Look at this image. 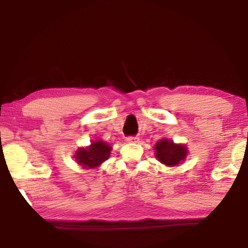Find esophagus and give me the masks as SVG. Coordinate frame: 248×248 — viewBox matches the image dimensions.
<instances>
[{"mask_svg":"<svg viewBox=\"0 0 248 248\" xmlns=\"http://www.w3.org/2000/svg\"><path fill=\"white\" fill-rule=\"evenodd\" d=\"M126 141L128 142V143H138L139 138L138 137H127Z\"/></svg>","mask_w":248,"mask_h":248,"instance_id":"1","label":"esophagus"}]
</instances>
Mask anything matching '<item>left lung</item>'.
Segmentation results:
<instances>
[{"mask_svg":"<svg viewBox=\"0 0 248 248\" xmlns=\"http://www.w3.org/2000/svg\"><path fill=\"white\" fill-rule=\"evenodd\" d=\"M155 150L158 160L167 166L178 165L182 160H184L187 154L184 145L174 144L172 141L166 140V139L157 142Z\"/></svg>","mask_w":248,"mask_h":248,"instance_id":"1","label":"left lung"}]
</instances>
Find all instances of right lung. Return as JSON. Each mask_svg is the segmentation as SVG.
Instances as JSON below:
<instances>
[{"label": "right lung", "instance_id": "obj_1", "mask_svg": "<svg viewBox=\"0 0 248 248\" xmlns=\"http://www.w3.org/2000/svg\"><path fill=\"white\" fill-rule=\"evenodd\" d=\"M111 147L103 141L93 142L89 148L79 149L76 154V159L84 168H94L109 157Z\"/></svg>", "mask_w": 248, "mask_h": 248}]
</instances>
